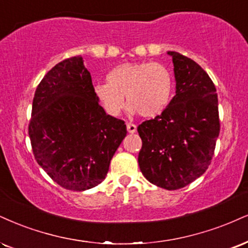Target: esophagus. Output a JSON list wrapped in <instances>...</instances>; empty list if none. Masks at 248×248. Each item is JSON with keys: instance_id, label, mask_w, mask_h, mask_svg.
<instances>
[{"instance_id": "34e87169", "label": "esophagus", "mask_w": 248, "mask_h": 248, "mask_svg": "<svg viewBox=\"0 0 248 248\" xmlns=\"http://www.w3.org/2000/svg\"><path fill=\"white\" fill-rule=\"evenodd\" d=\"M136 129H137V127H136V124H127V130H128V133H130V134H134L136 132Z\"/></svg>"}]
</instances>
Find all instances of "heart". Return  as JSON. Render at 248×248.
Returning a JSON list of instances; mask_svg holds the SVG:
<instances>
[{"instance_id": "heart-1", "label": "heart", "mask_w": 248, "mask_h": 248, "mask_svg": "<svg viewBox=\"0 0 248 248\" xmlns=\"http://www.w3.org/2000/svg\"><path fill=\"white\" fill-rule=\"evenodd\" d=\"M106 80L94 85V94L111 115L122 111L126 97L130 112L154 118L168 108L174 91L171 70L158 62L119 64L107 73Z\"/></svg>"}]
</instances>
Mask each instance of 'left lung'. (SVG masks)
Here are the masks:
<instances>
[{
  "label": "left lung",
  "mask_w": 248,
  "mask_h": 248,
  "mask_svg": "<svg viewBox=\"0 0 248 248\" xmlns=\"http://www.w3.org/2000/svg\"><path fill=\"white\" fill-rule=\"evenodd\" d=\"M168 54L174 65L175 95L162 114L137 127L142 139L139 165L151 184L174 190L207 171L220 124L209 75L192 59L177 52Z\"/></svg>",
  "instance_id": "obj_1"
}]
</instances>
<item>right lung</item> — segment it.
<instances>
[{
	"instance_id": "add662e5",
	"label": "right lung",
	"mask_w": 248,
	"mask_h": 248,
	"mask_svg": "<svg viewBox=\"0 0 248 248\" xmlns=\"http://www.w3.org/2000/svg\"><path fill=\"white\" fill-rule=\"evenodd\" d=\"M29 136L35 160L56 184L82 192L99 185L127 135L124 121L106 114L82 56L53 67L35 90Z\"/></svg>"
}]
</instances>
